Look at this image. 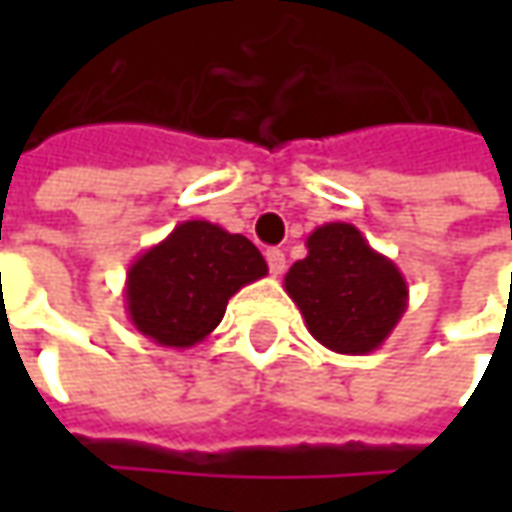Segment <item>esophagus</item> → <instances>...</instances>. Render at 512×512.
Returning <instances> with one entry per match:
<instances>
[{"mask_svg": "<svg viewBox=\"0 0 512 512\" xmlns=\"http://www.w3.org/2000/svg\"><path fill=\"white\" fill-rule=\"evenodd\" d=\"M265 256L270 273H273V276H282V273H285V253H282L279 247H270Z\"/></svg>", "mask_w": 512, "mask_h": 512, "instance_id": "34e87169", "label": "esophagus"}]
</instances>
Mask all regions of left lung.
<instances>
[{"mask_svg":"<svg viewBox=\"0 0 512 512\" xmlns=\"http://www.w3.org/2000/svg\"><path fill=\"white\" fill-rule=\"evenodd\" d=\"M305 245V259L287 270L285 290L310 336L344 356L379 350L407 310L402 270L347 222L316 227Z\"/></svg>","mask_w":512,"mask_h":512,"instance_id":"8db88e82","label":"left lung"}]
</instances>
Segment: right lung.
I'll list each match as a JSON object with an SVG mask.
<instances>
[{
  "mask_svg": "<svg viewBox=\"0 0 512 512\" xmlns=\"http://www.w3.org/2000/svg\"><path fill=\"white\" fill-rule=\"evenodd\" d=\"M265 276L259 247L242 233L187 219L130 262L125 310L150 342L187 350L216 330L233 293Z\"/></svg>",
  "mask_w": 512,
  "mask_h": 512,
  "instance_id": "right-lung-1",
  "label": "right lung"
}]
</instances>
